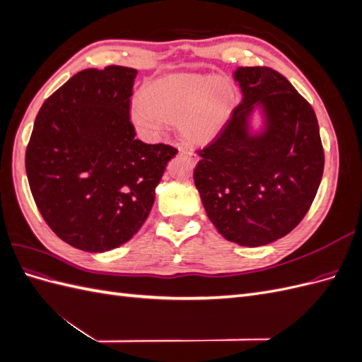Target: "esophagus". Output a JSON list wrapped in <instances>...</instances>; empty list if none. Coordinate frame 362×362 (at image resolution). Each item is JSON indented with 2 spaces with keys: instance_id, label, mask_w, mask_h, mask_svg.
Masks as SVG:
<instances>
[{
  "instance_id": "esophagus-1",
  "label": "esophagus",
  "mask_w": 362,
  "mask_h": 362,
  "mask_svg": "<svg viewBox=\"0 0 362 362\" xmlns=\"http://www.w3.org/2000/svg\"><path fill=\"white\" fill-rule=\"evenodd\" d=\"M180 156L187 157V158H190L192 161H196V160H198V157H196V154H194V152H193L192 149H187V148H184V146H181V148H180Z\"/></svg>"
}]
</instances>
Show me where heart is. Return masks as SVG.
Masks as SVG:
<instances>
[{"label": "heart", "instance_id": "obj_1", "mask_svg": "<svg viewBox=\"0 0 362 362\" xmlns=\"http://www.w3.org/2000/svg\"><path fill=\"white\" fill-rule=\"evenodd\" d=\"M231 100L228 86L196 75H177L148 84L139 95L131 120L141 134L158 137L164 120H178L190 141L206 140L223 119Z\"/></svg>", "mask_w": 362, "mask_h": 362}]
</instances>
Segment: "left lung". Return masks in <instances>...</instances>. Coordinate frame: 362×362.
Listing matches in <instances>:
<instances>
[{"mask_svg":"<svg viewBox=\"0 0 362 362\" xmlns=\"http://www.w3.org/2000/svg\"><path fill=\"white\" fill-rule=\"evenodd\" d=\"M233 76L242 103L199 151L193 178L218 234L257 247L287 235L308 213L325 156L313 107L286 76L259 66Z\"/></svg>","mask_w":362,"mask_h":362,"instance_id":"left-lung-1","label":"left lung"}]
</instances>
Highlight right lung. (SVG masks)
<instances>
[{
  "label": "right lung",
  "mask_w": 362,
  "mask_h": 362,
  "mask_svg": "<svg viewBox=\"0 0 362 362\" xmlns=\"http://www.w3.org/2000/svg\"><path fill=\"white\" fill-rule=\"evenodd\" d=\"M137 71L84 69L43 103L25 152L30 190L48 226L86 252L127 243L145 223L169 145L136 139L129 103Z\"/></svg>",
  "instance_id": "1"
}]
</instances>
